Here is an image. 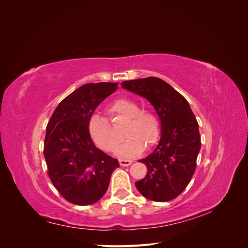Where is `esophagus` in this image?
I'll use <instances>...</instances> for the list:
<instances>
[{
    "instance_id": "esophagus-1",
    "label": "esophagus",
    "mask_w": 248,
    "mask_h": 248,
    "mask_svg": "<svg viewBox=\"0 0 248 248\" xmlns=\"http://www.w3.org/2000/svg\"><path fill=\"white\" fill-rule=\"evenodd\" d=\"M119 163L121 167H128L132 163V160H128V159H120Z\"/></svg>"
}]
</instances>
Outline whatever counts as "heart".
<instances>
[{
	"label": "heart",
	"instance_id": "1",
	"mask_svg": "<svg viewBox=\"0 0 248 248\" xmlns=\"http://www.w3.org/2000/svg\"><path fill=\"white\" fill-rule=\"evenodd\" d=\"M111 116H120L127 120L124 136L125 141L119 145L115 154L122 158H131L144 151L145 146L151 147L160 136V122L155 112L141 109L140 106L129 98H119L108 107ZM88 131L97 147L104 151H111L119 142L108 120L93 115L89 120Z\"/></svg>",
	"mask_w": 248,
	"mask_h": 248
}]
</instances>
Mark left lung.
I'll use <instances>...</instances> for the list:
<instances>
[{"instance_id": "8db88e82", "label": "left lung", "mask_w": 248, "mask_h": 248, "mask_svg": "<svg viewBox=\"0 0 248 248\" xmlns=\"http://www.w3.org/2000/svg\"><path fill=\"white\" fill-rule=\"evenodd\" d=\"M121 85L151 103L160 121L158 145L140 160L148 170L136 182L137 188L149 200L169 202L182 193L196 170L201 150L197 119L184 97L158 78L125 80Z\"/></svg>"}]
</instances>
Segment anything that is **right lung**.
<instances>
[{
    "instance_id": "obj_1",
    "label": "right lung",
    "mask_w": 248,
    "mask_h": 248,
    "mask_svg": "<svg viewBox=\"0 0 248 248\" xmlns=\"http://www.w3.org/2000/svg\"><path fill=\"white\" fill-rule=\"evenodd\" d=\"M116 82L79 87L59 103L46 127L44 158L52 184L61 196L78 206L92 205L107 192L117 159L97 148L88 123L99 104L114 93Z\"/></svg>"
}]
</instances>
